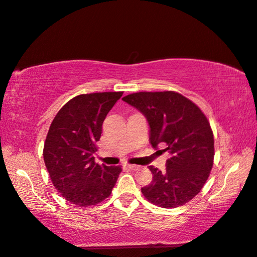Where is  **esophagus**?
I'll use <instances>...</instances> for the list:
<instances>
[{"mask_svg": "<svg viewBox=\"0 0 257 257\" xmlns=\"http://www.w3.org/2000/svg\"><path fill=\"white\" fill-rule=\"evenodd\" d=\"M127 168H130V169H132V170H138V169H140V166L139 165H127Z\"/></svg>", "mask_w": 257, "mask_h": 257, "instance_id": "obj_1", "label": "esophagus"}]
</instances>
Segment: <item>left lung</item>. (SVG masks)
Listing matches in <instances>:
<instances>
[{
    "mask_svg": "<svg viewBox=\"0 0 257 257\" xmlns=\"http://www.w3.org/2000/svg\"><path fill=\"white\" fill-rule=\"evenodd\" d=\"M144 114L150 125V142L170 154L166 172L148 166L153 180L142 188L148 201L172 209L190 201L206 184L213 166L214 140L202 111L174 91L138 92L122 99Z\"/></svg>",
    "mask_w": 257,
    "mask_h": 257,
    "instance_id": "1",
    "label": "left lung"
}]
</instances>
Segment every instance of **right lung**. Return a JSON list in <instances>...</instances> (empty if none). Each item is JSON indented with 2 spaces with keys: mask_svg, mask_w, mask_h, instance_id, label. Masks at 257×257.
Here are the masks:
<instances>
[{
  "mask_svg": "<svg viewBox=\"0 0 257 257\" xmlns=\"http://www.w3.org/2000/svg\"><path fill=\"white\" fill-rule=\"evenodd\" d=\"M122 94L77 95L61 107L50 124L44 162L56 189L76 206L89 207L103 201L122 172L121 166L96 164L93 156L104 118Z\"/></svg>",
  "mask_w": 257,
  "mask_h": 257,
  "instance_id": "obj_1",
  "label": "right lung"
}]
</instances>
